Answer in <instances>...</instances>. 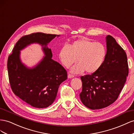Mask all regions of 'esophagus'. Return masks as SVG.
I'll use <instances>...</instances> for the list:
<instances>
[{
    "instance_id": "34e87169",
    "label": "esophagus",
    "mask_w": 134,
    "mask_h": 134,
    "mask_svg": "<svg viewBox=\"0 0 134 134\" xmlns=\"http://www.w3.org/2000/svg\"><path fill=\"white\" fill-rule=\"evenodd\" d=\"M74 77V75H72L71 74H68V79H71V78H73Z\"/></svg>"
}]
</instances>
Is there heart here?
<instances>
[{
    "label": "heart",
    "mask_w": 134,
    "mask_h": 134,
    "mask_svg": "<svg viewBox=\"0 0 134 134\" xmlns=\"http://www.w3.org/2000/svg\"><path fill=\"white\" fill-rule=\"evenodd\" d=\"M107 50L105 46L98 42L82 38L73 42L69 47L64 46L60 49L59 57L66 68L78 62L71 70L74 74H80L86 71L93 74L101 67L105 60Z\"/></svg>",
    "instance_id": "heart-1"
}]
</instances>
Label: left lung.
Segmentation results:
<instances>
[{"label":"left lung","mask_w":134,"mask_h":134,"mask_svg":"<svg viewBox=\"0 0 134 134\" xmlns=\"http://www.w3.org/2000/svg\"><path fill=\"white\" fill-rule=\"evenodd\" d=\"M106 44L107 54L101 67L91 75L81 77L80 99L91 109L105 108L115 102L129 74L125 51L110 35L107 36Z\"/></svg>","instance_id":"left-lung-1"}]
</instances>
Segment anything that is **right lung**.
Masks as SVG:
<instances>
[{
  "label": "right lung",
  "instance_id": "right-lung-1",
  "mask_svg": "<svg viewBox=\"0 0 134 134\" xmlns=\"http://www.w3.org/2000/svg\"><path fill=\"white\" fill-rule=\"evenodd\" d=\"M59 35L36 32L22 36L15 45L7 62L9 80L14 94L26 103L37 108H47L55 100L60 84L67 78L64 67L52 59L47 45ZM37 43L45 56L32 68L21 62L20 51L28 45Z\"/></svg>",
  "mask_w": 134,
  "mask_h": 134
}]
</instances>
